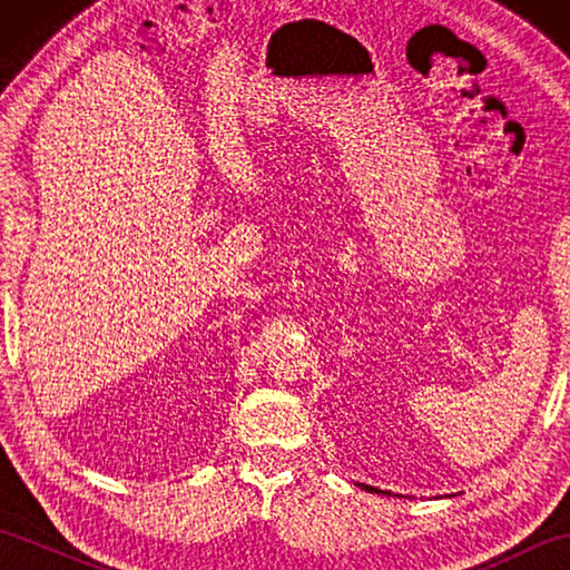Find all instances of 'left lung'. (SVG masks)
<instances>
[{"instance_id": "obj_1", "label": "left lung", "mask_w": 570, "mask_h": 570, "mask_svg": "<svg viewBox=\"0 0 570 570\" xmlns=\"http://www.w3.org/2000/svg\"><path fill=\"white\" fill-rule=\"evenodd\" d=\"M360 488H362V490H367V492H377V494L382 492V490H377V488H372V485H360ZM382 494H390V492H382Z\"/></svg>"}]
</instances>
